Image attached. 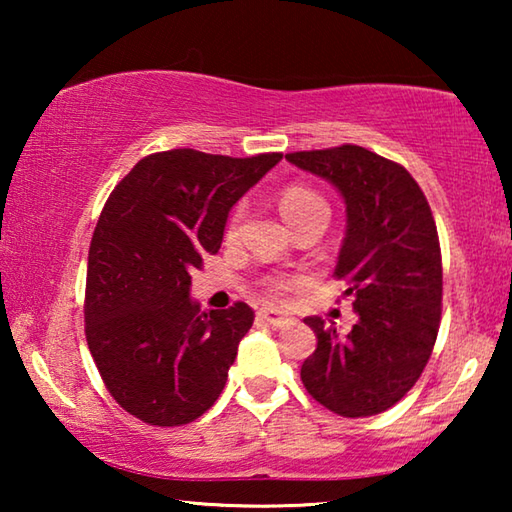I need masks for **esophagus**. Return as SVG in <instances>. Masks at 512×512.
<instances>
[{
    "label": "esophagus",
    "mask_w": 512,
    "mask_h": 512,
    "mask_svg": "<svg viewBox=\"0 0 512 512\" xmlns=\"http://www.w3.org/2000/svg\"><path fill=\"white\" fill-rule=\"evenodd\" d=\"M257 316L273 327H287L293 323V318L287 314V311H280V309H262Z\"/></svg>",
    "instance_id": "1"
}]
</instances>
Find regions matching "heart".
Returning <instances> with one entry per match:
<instances>
[{
    "mask_svg": "<svg viewBox=\"0 0 512 512\" xmlns=\"http://www.w3.org/2000/svg\"><path fill=\"white\" fill-rule=\"evenodd\" d=\"M311 210H327V203L316 192H311V189H307V187L293 185V187L284 189L282 196H280V212H282L284 219L293 221L296 216L307 214ZM239 221H241V210H237L235 216H232L230 232L237 228ZM287 287H289V284L284 280H273L271 284H268V289H271L273 296H280V293Z\"/></svg>",
    "mask_w": 512,
    "mask_h": 512,
    "instance_id": "b5f03b06",
    "label": "heart"
}]
</instances>
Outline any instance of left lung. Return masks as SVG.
Segmentation results:
<instances>
[{
	"instance_id": "obj_1",
	"label": "left lung",
	"mask_w": 512,
	"mask_h": 512,
	"mask_svg": "<svg viewBox=\"0 0 512 512\" xmlns=\"http://www.w3.org/2000/svg\"><path fill=\"white\" fill-rule=\"evenodd\" d=\"M298 169L327 180L345 203L336 275L350 282L357 323L345 336L307 316L316 350L300 368L316 402L345 418L391 409L431 357L440 325L443 264L427 198L400 164L363 146L289 153Z\"/></svg>"
}]
</instances>
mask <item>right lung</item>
<instances>
[{"mask_svg": "<svg viewBox=\"0 0 512 512\" xmlns=\"http://www.w3.org/2000/svg\"><path fill=\"white\" fill-rule=\"evenodd\" d=\"M280 160L162 151L110 194L90 244L85 336L103 384L135 418L180 427L221 395L255 314L246 302L201 311L192 271L219 253L230 210Z\"/></svg>", "mask_w": 512, "mask_h": 512, "instance_id": "right-lung-1", "label": "right lung"}]
</instances>
